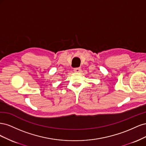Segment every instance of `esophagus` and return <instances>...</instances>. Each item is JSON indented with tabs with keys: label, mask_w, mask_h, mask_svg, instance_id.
Here are the masks:
<instances>
[{
	"label": "esophagus",
	"mask_w": 146,
	"mask_h": 146,
	"mask_svg": "<svg viewBox=\"0 0 146 146\" xmlns=\"http://www.w3.org/2000/svg\"><path fill=\"white\" fill-rule=\"evenodd\" d=\"M81 70V68H76L74 69V71L75 72H80Z\"/></svg>",
	"instance_id": "34e87169"
}]
</instances>
